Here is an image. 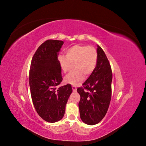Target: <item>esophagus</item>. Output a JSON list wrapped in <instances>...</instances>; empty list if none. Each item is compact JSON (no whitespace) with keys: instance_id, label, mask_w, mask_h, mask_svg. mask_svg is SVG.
Returning <instances> with one entry per match:
<instances>
[{"instance_id":"1","label":"esophagus","mask_w":146,"mask_h":146,"mask_svg":"<svg viewBox=\"0 0 146 146\" xmlns=\"http://www.w3.org/2000/svg\"><path fill=\"white\" fill-rule=\"evenodd\" d=\"M72 88L74 92H76L77 91V87L76 86H72Z\"/></svg>"}]
</instances>
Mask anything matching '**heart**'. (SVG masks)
I'll return each instance as SVG.
<instances>
[{"instance_id":"obj_1","label":"heart","mask_w":146,"mask_h":146,"mask_svg":"<svg viewBox=\"0 0 146 146\" xmlns=\"http://www.w3.org/2000/svg\"><path fill=\"white\" fill-rule=\"evenodd\" d=\"M66 56L60 55L58 61L60 69L64 72H69L72 68L74 70L64 78L66 83L78 85L85 78L93 72L97 63L98 54L96 48L91 46L77 44L66 50Z\"/></svg>"}]
</instances>
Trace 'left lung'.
Listing matches in <instances>:
<instances>
[{"label": "left lung", "instance_id": "1", "mask_svg": "<svg viewBox=\"0 0 146 146\" xmlns=\"http://www.w3.org/2000/svg\"><path fill=\"white\" fill-rule=\"evenodd\" d=\"M97 51L98 59L94 70L83 84V88H77L80 96L78 103L80 118L83 122L91 125L102 120L111 98V66L104 51L98 45Z\"/></svg>", "mask_w": 146, "mask_h": 146}]
</instances>
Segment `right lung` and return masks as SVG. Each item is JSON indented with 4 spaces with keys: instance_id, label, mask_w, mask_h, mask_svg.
Instances as JSON below:
<instances>
[{
    "instance_id": "1",
    "label": "right lung",
    "mask_w": 146,
    "mask_h": 146,
    "mask_svg": "<svg viewBox=\"0 0 146 146\" xmlns=\"http://www.w3.org/2000/svg\"><path fill=\"white\" fill-rule=\"evenodd\" d=\"M63 43L53 39L43 42L35 53L30 68L29 85L35 108L42 119L51 123L63 117L72 92L70 84L56 88L63 80L58 55Z\"/></svg>"
}]
</instances>
